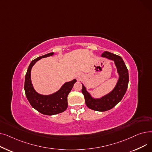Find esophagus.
<instances>
[{"instance_id": "1", "label": "esophagus", "mask_w": 152, "mask_h": 152, "mask_svg": "<svg viewBox=\"0 0 152 152\" xmlns=\"http://www.w3.org/2000/svg\"><path fill=\"white\" fill-rule=\"evenodd\" d=\"M81 77H82L81 74V73H78V74L77 75V76H76V79H77V81H79V80H80L81 78Z\"/></svg>"}]
</instances>
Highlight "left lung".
I'll use <instances>...</instances> for the list:
<instances>
[{"mask_svg":"<svg viewBox=\"0 0 152 152\" xmlns=\"http://www.w3.org/2000/svg\"><path fill=\"white\" fill-rule=\"evenodd\" d=\"M102 57L114 61L119 75V79L115 88L100 99L93 98L82 84V93L84 96L87 107L91 110L98 111L109 110L118 104L124 97L129 83L128 69L120 56L105 51L102 54Z\"/></svg>","mask_w":152,"mask_h":152,"instance_id":"8db88e82","label":"left lung"}]
</instances>
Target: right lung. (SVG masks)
<instances>
[{
    "mask_svg": "<svg viewBox=\"0 0 152 152\" xmlns=\"http://www.w3.org/2000/svg\"><path fill=\"white\" fill-rule=\"evenodd\" d=\"M53 54V52L49 53L37 57L31 62L25 76L24 87L26 96L32 107L45 115H57L66 110L68 107L67 97L76 82V79L71 81L66 82L58 91L50 95H41L34 90L31 79L32 68L40 59L50 57Z\"/></svg>",
    "mask_w": 152,
    "mask_h": 152,
    "instance_id": "right-lung-1",
    "label": "right lung"
}]
</instances>
